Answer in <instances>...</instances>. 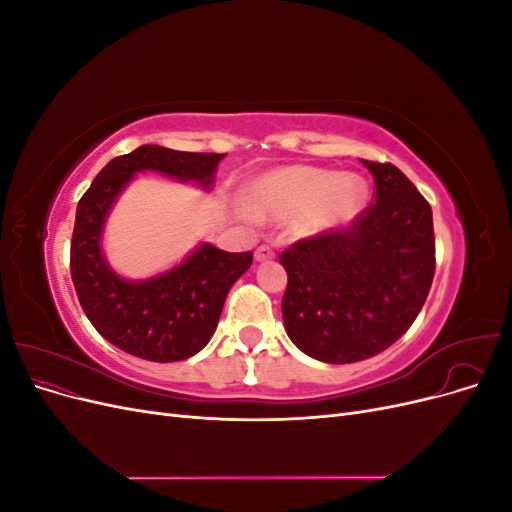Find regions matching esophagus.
Returning a JSON list of instances; mask_svg holds the SVG:
<instances>
[{
    "label": "esophagus",
    "mask_w": 512,
    "mask_h": 512,
    "mask_svg": "<svg viewBox=\"0 0 512 512\" xmlns=\"http://www.w3.org/2000/svg\"><path fill=\"white\" fill-rule=\"evenodd\" d=\"M275 256V252L271 250V247L269 245H260L258 247V250L254 252V258L258 260V262H262V260H271Z\"/></svg>",
    "instance_id": "1"
}]
</instances>
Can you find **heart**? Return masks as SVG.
Instances as JSON below:
<instances>
[{"instance_id":"obj_1","label":"heart","mask_w":512,"mask_h":512,"mask_svg":"<svg viewBox=\"0 0 512 512\" xmlns=\"http://www.w3.org/2000/svg\"><path fill=\"white\" fill-rule=\"evenodd\" d=\"M365 198L363 181L350 173L288 166L260 177L250 190V207L260 218L288 220L301 235L342 226Z\"/></svg>"}]
</instances>
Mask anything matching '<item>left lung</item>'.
I'll use <instances>...</instances> for the list:
<instances>
[{
	"instance_id": "8db88e82",
	"label": "left lung",
	"mask_w": 512,
	"mask_h": 512,
	"mask_svg": "<svg viewBox=\"0 0 512 512\" xmlns=\"http://www.w3.org/2000/svg\"><path fill=\"white\" fill-rule=\"evenodd\" d=\"M374 203L348 228L318 232L280 254L292 344L322 363H356L395 344L421 312L436 273L431 207L391 162L363 160Z\"/></svg>"
}]
</instances>
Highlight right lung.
<instances>
[{"label": "right lung", "instance_id": "1", "mask_svg": "<svg viewBox=\"0 0 512 512\" xmlns=\"http://www.w3.org/2000/svg\"><path fill=\"white\" fill-rule=\"evenodd\" d=\"M224 156L143 145L108 162L81 196L70 243L72 282L89 322L119 350L153 363L183 361L203 350L230 286L250 269L254 254L200 245L179 267L147 282H126L100 252L108 209L138 170L209 185Z\"/></svg>", "mask_w": 512, "mask_h": 512}]
</instances>
